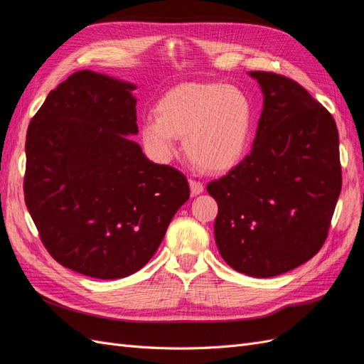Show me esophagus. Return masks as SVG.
Masks as SVG:
<instances>
[{"instance_id": "esophagus-1", "label": "esophagus", "mask_w": 364, "mask_h": 364, "mask_svg": "<svg viewBox=\"0 0 364 364\" xmlns=\"http://www.w3.org/2000/svg\"><path fill=\"white\" fill-rule=\"evenodd\" d=\"M188 182H190V188H191V194L193 196H197V194L203 193V183L202 182L196 181V179H190Z\"/></svg>"}]
</instances>
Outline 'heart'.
Here are the masks:
<instances>
[{
  "mask_svg": "<svg viewBox=\"0 0 364 364\" xmlns=\"http://www.w3.org/2000/svg\"><path fill=\"white\" fill-rule=\"evenodd\" d=\"M156 118L141 123V139L150 155L168 162L178 153V138L197 165L225 171L240 161L252 130V105L235 86L181 83L156 103Z\"/></svg>",
  "mask_w": 364,
  "mask_h": 364,
  "instance_id": "1",
  "label": "heart"
}]
</instances>
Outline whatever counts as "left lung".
<instances>
[{"mask_svg":"<svg viewBox=\"0 0 364 364\" xmlns=\"http://www.w3.org/2000/svg\"><path fill=\"white\" fill-rule=\"evenodd\" d=\"M264 95L249 155L206 190L217 200L220 255L234 270L270 278L321 250L341 190L338 132L306 90L250 71Z\"/></svg>","mask_w":364,"mask_h":364,"instance_id":"obj_1","label":"left lung"}]
</instances>
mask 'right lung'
Returning a JSON list of instances; mask_svg holds the SVG:
<instances>
[{
  "instance_id": "1",
  "label": "right lung",
  "mask_w": 364,
  "mask_h": 364,
  "mask_svg": "<svg viewBox=\"0 0 364 364\" xmlns=\"http://www.w3.org/2000/svg\"><path fill=\"white\" fill-rule=\"evenodd\" d=\"M135 85L90 70L51 91L31 118L24 197L43 246L97 279L138 272L190 199L185 176L153 164L136 135Z\"/></svg>"
}]
</instances>
